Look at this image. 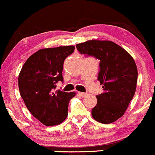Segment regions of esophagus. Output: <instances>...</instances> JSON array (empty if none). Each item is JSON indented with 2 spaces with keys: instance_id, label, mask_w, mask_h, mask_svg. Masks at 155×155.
I'll use <instances>...</instances> for the list:
<instances>
[{
  "instance_id": "34e87169",
  "label": "esophagus",
  "mask_w": 155,
  "mask_h": 155,
  "mask_svg": "<svg viewBox=\"0 0 155 155\" xmlns=\"http://www.w3.org/2000/svg\"><path fill=\"white\" fill-rule=\"evenodd\" d=\"M78 94H79V95L82 97L86 96V95H87V93H86V92H78Z\"/></svg>"
}]
</instances>
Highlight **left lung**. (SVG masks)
<instances>
[{"mask_svg": "<svg viewBox=\"0 0 155 155\" xmlns=\"http://www.w3.org/2000/svg\"><path fill=\"white\" fill-rule=\"evenodd\" d=\"M76 48L81 54L100 60L98 81L104 92L96 95L92 117L103 124L114 122L123 116L135 94L138 72L134 60L111 41L92 39L77 44Z\"/></svg>", "mask_w": 155, "mask_h": 155, "instance_id": "8db88e82", "label": "left lung"}]
</instances>
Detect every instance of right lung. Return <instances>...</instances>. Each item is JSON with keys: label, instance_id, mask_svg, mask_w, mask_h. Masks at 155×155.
Instances as JSON below:
<instances>
[{"label": "right lung", "instance_id": "add662e5", "mask_svg": "<svg viewBox=\"0 0 155 155\" xmlns=\"http://www.w3.org/2000/svg\"><path fill=\"white\" fill-rule=\"evenodd\" d=\"M74 46L40 49L27 60L18 75L21 97L31 114L46 126L62 123L68 116V103L75 92L55 90L63 81L65 59Z\"/></svg>", "mask_w": 155, "mask_h": 155}]
</instances>
